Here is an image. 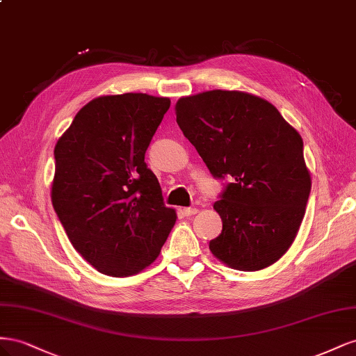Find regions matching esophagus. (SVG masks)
Listing matches in <instances>:
<instances>
[{
  "instance_id": "1",
  "label": "esophagus",
  "mask_w": 356,
  "mask_h": 356,
  "mask_svg": "<svg viewBox=\"0 0 356 356\" xmlns=\"http://www.w3.org/2000/svg\"><path fill=\"white\" fill-rule=\"evenodd\" d=\"M184 213H185V216H192V215H197L198 209H195V207H185Z\"/></svg>"
}]
</instances>
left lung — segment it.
<instances>
[{
	"mask_svg": "<svg viewBox=\"0 0 356 356\" xmlns=\"http://www.w3.org/2000/svg\"><path fill=\"white\" fill-rule=\"evenodd\" d=\"M176 120L210 175L223 180L213 255L241 271L276 262L296 238L312 180L302 138L268 101L238 90L180 98Z\"/></svg>",
	"mask_w": 356,
	"mask_h": 356,
	"instance_id": "8db88e82",
	"label": "left lung"
}]
</instances>
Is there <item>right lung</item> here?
Segmentation results:
<instances>
[{"mask_svg": "<svg viewBox=\"0 0 356 356\" xmlns=\"http://www.w3.org/2000/svg\"><path fill=\"white\" fill-rule=\"evenodd\" d=\"M170 99L99 97L79 110L55 146L52 204L73 248L99 273L137 274L176 222L145 154Z\"/></svg>", "mask_w": 356, "mask_h": 356, "instance_id": "right-lung-1", "label": "right lung"}]
</instances>
